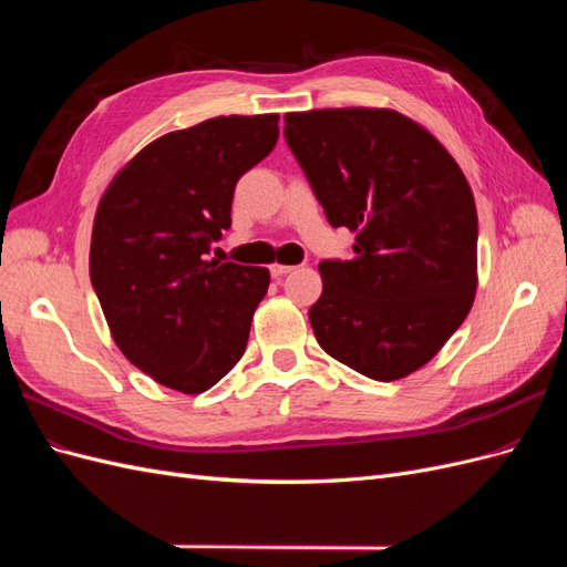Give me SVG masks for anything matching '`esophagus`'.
I'll use <instances>...</instances> for the list:
<instances>
[{"mask_svg": "<svg viewBox=\"0 0 567 567\" xmlns=\"http://www.w3.org/2000/svg\"><path fill=\"white\" fill-rule=\"evenodd\" d=\"M269 271H271L274 279H281V277H286L288 271H293V267H290V265H279V262H277V265L269 267Z\"/></svg>", "mask_w": 567, "mask_h": 567, "instance_id": "1", "label": "esophagus"}]
</instances>
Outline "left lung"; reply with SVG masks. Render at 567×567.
Here are the masks:
<instances>
[{"label":"left lung","mask_w":567,"mask_h":567,"mask_svg":"<svg viewBox=\"0 0 567 567\" xmlns=\"http://www.w3.org/2000/svg\"><path fill=\"white\" fill-rule=\"evenodd\" d=\"M286 142L331 227L357 234L352 260H321L317 342L373 381L440 352L477 288V213L435 136L390 109L284 115Z\"/></svg>","instance_id":"1"}]
</instances>
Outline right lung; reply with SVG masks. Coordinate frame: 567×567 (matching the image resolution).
<instances>
[{"mask_svg":"<svg viewBox=\"0 0 567 567\" xmlns=\"http://www.w3.org/2000/svg\"><path fill=\"white\" fill-rule=\"evenodd\" d=\"M277 140V113L210 117L151 142L99 200L92 286L120 352L165 388L205 392L246 352L269 271L205 255Z\"/></svg>","mask_w":567,"mask_h":567,"instance_id":"obj_1","label":"right lung"}]
</instances>
